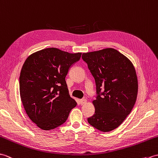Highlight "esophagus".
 <instances>
[{
	"label": "esophagus",
	"instance_id": "obj_1",
	"mask_svg": "<svg viewBox=\"0 0 158 158\" xmlns=\"http://www.w3.org/2000/svg\"><path fill=\"white\" fill-rule=\"evenodd\" d=\"M86 102H87V101H86V99H80V103L81 104V105L86 104Z\"/></svg>",
	"mask_w": 158,
	"mask_h": 158
}]
</instances>
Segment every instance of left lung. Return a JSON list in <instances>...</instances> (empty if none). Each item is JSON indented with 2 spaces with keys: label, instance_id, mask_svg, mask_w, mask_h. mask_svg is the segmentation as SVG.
<instances>
[{
  "label": "left lung",
  "instance_id": "1",
  "mask_svg": "<svg viewBox=\"0 0 158 158\" xmlns=\"http://www.w3.org/2000/svg\"><path fill=\"white\" fill-rule=\"evenodd\" d=\"M82 59L95 80L99 95L93 101L94 114L88 122L100 131L118 128L134 107L138 93V80L132 63L112 48L84 52ZM103 89L104 92H100Z\"/></svg>",
  "mask_w": 158,
  "mask_h": 158
}]
</instances>
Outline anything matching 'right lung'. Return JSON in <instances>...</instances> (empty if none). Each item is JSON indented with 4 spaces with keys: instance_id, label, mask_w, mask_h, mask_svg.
Returning <instances> with one entry per match:
<instances>
[{
    "instance_id": "right-lung-1",
    "label": "right lung",
    "mask_w": 158,
    "mask_h": 158,
    "mask_svg": "<svg viewBox=\"0 0 158 158\" xmlns=\"http://www.w3.org/2000/svg\"><path fill=\"white\" fill-rule=\"evenodd\" d=\"M81 55L47 48L26 59L19 76L20 97L27 115L38 128L49 131L59 127L76 106L65 76Z\"/></svg>"
}]
</instances>
